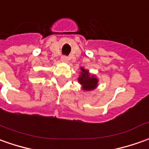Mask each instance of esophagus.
<instances>
[{
	"mask_svg": "<svg viewBox=\"0 0 149 149\" xmlns=\"http://www.w3.org/2000/svg\"><path fill=\"white\" fill-rule=\"evenodd\" d=\"M61 60L62 61H64V62H66V61H68V57H65V56H62L61 58Z\"/></svg>",
	"mask_w": 149,
	"mask_h": 149,
	"instance_id": "1",
	"label": "esophagus"
}]
</instances>
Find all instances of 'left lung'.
Wrapping results in <instances>:
<instances>
[{"label":"left lung","mask_w":149,"mask_h":149,"mask_svg":"<svg viewBox=\"0 0 149 149\" xmlns=\"http://www.w3.org/2000/svg\"><path fill=\"white\" fill-rule=\"evenodd\" d=\"M81 70L83 72L79 78V82L83 85L84 90L90 91V90L96 88L97 86V83H98L97 79H96L93 75L91 76L88 70H85L83 68Z\"/></svg>","instance_id":"obj_1"}]
</instances>
